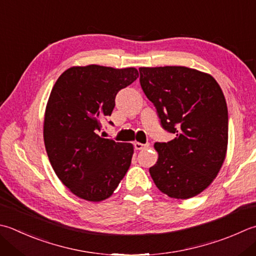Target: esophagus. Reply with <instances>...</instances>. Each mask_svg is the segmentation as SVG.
I'll list each match as a JSON object with an SVG mask.
<instances>
[{
  "mask_svg": "<svg viewBox=\"0 0 256 256\" xmlns=\"http://www.w3.org/2000/svg\"><path fill=\"white\" fill-rule=\"evenodd\" d=\"M148 146H150L148 143H145V144L140 143V142H135L134 143V148H136V150H144V148H148Z\"/></svg>",
  "mask_w": 256,
  "mask_h": 256,
  "instance_id": "1",
  "label": "esophagus"
}]
</instances>
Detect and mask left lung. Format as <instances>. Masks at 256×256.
Returning a JSON list of instances; mask_svg holds the SVG:
<instances>
[{
  "mask_svg": "<svg viewBox=\"0 0 256 256\" xmlns=\"http://www.w3.org/2000/svg\"><path fill=\"white\" fill-rule=\"evenodd\" d=\"M138 71L163 128L176 135L154 144L158 158L150 174L168 196L191 198L214 181L226 155L228 116L222 88L212 75L185 66Z\"/></svg>",
  "mask_w": 256,
  "mask_h": 256,
  "instance_id": "obj_1",
  "label": "left lung"
}]
</instances>
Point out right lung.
Segmentation results:
<instances>
[{
    "label": "right lung",
    "instance_id": "1",
    "mask_svg": "<svg viewBox=\"0 0 256 256\" xmlns=\"http://www.w3.org/2000/svg\"><path fill=\"white\" fill-rule=\"evenodd\" d=\"M138 78L135 68L91 64L70 68L55 82L44 114V144L55 174L78 198L106 200L126 174L133 144L98 132L112 114L118 92Z\"/></svg>",
    "mask_w": 256,
    "mask_h": 256
}]
</instances>
